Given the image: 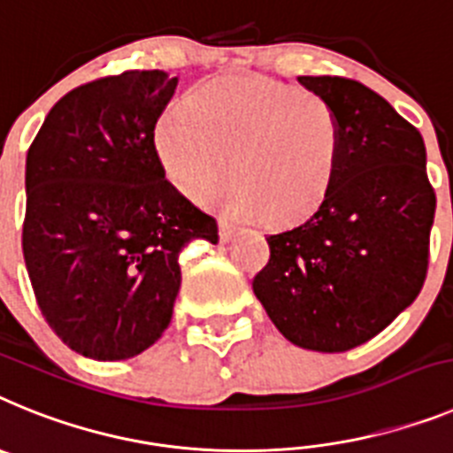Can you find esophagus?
<instances>
[{
  "label": "esophagus",
  "mask_w": 453,
  "mask_h": 453,
  "mask_svg": "<svg viewBox=\"0 0 453 453\" xmlns=\"http://www.w3.org/2000/svg\"><path fill=\"white\" fill-rule=\"evenodd\" d=\"M237 232H239V227L234 226V223L226 221V219H221V221H219V237H221V243L232 242Z\"/></svg>",
  "instance_id": "1"
}]
</instances>
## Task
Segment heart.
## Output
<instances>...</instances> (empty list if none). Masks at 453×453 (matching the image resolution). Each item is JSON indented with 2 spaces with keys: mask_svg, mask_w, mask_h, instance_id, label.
<instances>
[{
  "mask_svg": "<svg viewBox=\"0 0 453 453\" xmlns=\"http://www.w3.org/2000/svg\"><path fill=\"white\" fill-rule=\"evenodd\" d=\"M342 120L333 102L269 77H226L159 118L164 171L203 198L232 178L227 207L266 223H296L319 210L335 182Z\"/></svg>",
  "mask_w": 453,
  "mask_h": 453,
  "instance_id": "obj_1",
  "label": "heart"
}]
</instances>
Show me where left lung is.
Wrapping results in <instances>:
<instances>
[{
  "instance_id": "8db88e82",
  "label": "left lung",
  "mask_w": 453,
  "mask_h": 453,
  "mask_svg": "<svg viewBox=\"0 0 453 453\" xmlns=\"http://www.w3.org/2000/svg\"><path fill=\"white\" fill-rule=\"evenodd\" d=\"M298 81L340 113V168L319 210L266 237L253 292L292 344L342 353L379 335L422 289L435 194L422 134L385 97L344 77Z\"/></svg>"
}]
</instances>
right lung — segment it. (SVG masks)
<instances>
[{"mask_svg":"<svg viewBox=\"0 0 453 453\" xmlns=\"http://www.w3.org/2000/svg\"><path fill=\"white\" fill-rule=\"evenodd\" d=\"M178 88L164 70L77 86L27 152L22 253L38 308L73 351L127 360L168 328L188 242L211 216L166 180L155 125Z\"/></svg>","mask_w":453,"mask_h":453,"instance_id":"right-lung-1","label":"right lung"}]
</instances>
